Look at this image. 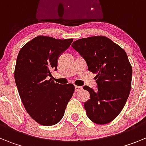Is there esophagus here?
Wrapping results in <instances>:
<instances>
[{
    "label": "esophagus",
    "instance_id": "1",
    "mask_svg": "<svg viewBox=\"0 0 146 146\" xmlns=\"http://www.w3.org/2000/svg\"><path fill=\"white\" fill-rule=\"evenodd\" d=\"M74 90H75L76 92H77V91H80L82 90V87H80V86H76L75 88H74Z\"/></svg>",
    "mask_w": 146,
    "mask_h": 146
}]
</instances>
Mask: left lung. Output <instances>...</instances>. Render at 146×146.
<instances>
[{
  "label": "left lung",
  "instance_id": "obj_1",
  "mask_svg": "<svg viewBox=\"0 0 146 146\" xmlns=\"http://www.w3.org/2000/svg\"><path fill=\"white\" fill-rule=\"evenodd\" d=\"M72 47L86 60L89 72L96 74L97 91L90 94L84 108L89 119L97 124L111 122L123 110L131 91L132 68L123 49L106 36L78 39Z\"/></svg>",
  "mask_w": 146,
  "mask_h": 146
}]
</instances>
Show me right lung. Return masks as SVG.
I'll return each mask as SVG.
<instances>
[{
  "instance_id": "add662e5",
  "label": "right lung",
  "mask_w": 146,
  "mask_h": 146,
  "mask_svg": "<svg viewBox=\"0 0 146 146\" xmlns=\"http://www.w3.org/2000/svg\"><path fill=\"white\" fill-rule=\"evenodd\" d=\"M73 42L45 36L25 44L17 58L15 80L26 111L43 126L58 123L74 91L73 84L60 85L48 80L56 70L58 58Z\"/></svg>"
}]
</instances>
